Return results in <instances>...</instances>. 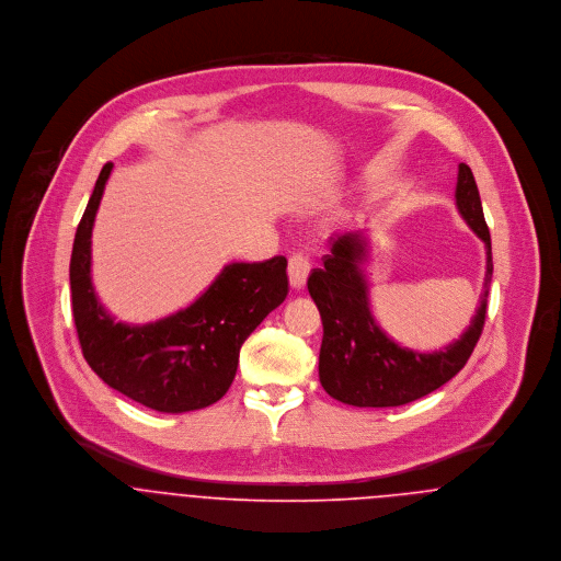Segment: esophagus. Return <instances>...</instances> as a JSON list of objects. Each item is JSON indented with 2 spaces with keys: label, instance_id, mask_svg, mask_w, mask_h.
<instances>
[{
  "label": "esophagus",
  "instance_id": "34e87169",
  "mask_svg": "<svg viewBox=\"0 0 561 561\" xmlns=\"http://www.w3.org/2000/svg\"><path fill=\"white\" fill-rule=\"evenodd\" d=\"M309 272H311V263L305 254L296 252L291 259H289V265H287V274H289V283L294 289H302L307 285V278H309Z\"/></svg>",
  "mask_w": 561,
  "mask_h": 561
}]
</instances>
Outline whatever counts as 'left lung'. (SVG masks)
Listing matches in <instances>:
<instances>
[{"instance_id":"left-lung-1","label":"left lung","mask_w":561,"mask_h":561,"mask_svg":"<svg viewBox=\"0 0 561 561\" xmlns=\"http://www.w3.org/2000/svg\"><path fill=\"white\" fill-rule=\"evenodd\" d=\"M456 205L485 243V276L476 318L458 341L438 352L401 347L374 320L363 272L365 238L347 233L332 240L323 267L311 272L307 287L323 323L320 382L330 398L358 408L403 405L440 389L467 365L483 330L492 280L490 231L483 220L476 176L467 163L458 165Z\"/></svg>"}]
</instances>
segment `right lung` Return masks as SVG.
I'll use <instances>...</instances> for the list:
<instances>
[{"label":"right lung","instance_id":"add662e5","mask_svg":"<svg viewBox=\"0 0 561 561\" xmlns=\"http://www.w3.org/2000/svg\"><path fill=\"white\" fill-rule=\"evenodd\" d=\"M112 165L101 168L71 254L73 320L83 358L107 387L147 408H207L229 391L243 341L287 298V259L225 265L196 302L170 318L145 325L114 321L90 276V238Z\"/></svg>","mask_w":561,"mask_h":561}]
</instances>
